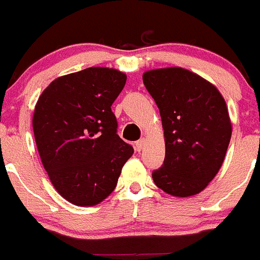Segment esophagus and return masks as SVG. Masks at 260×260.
Instances as JSON below:
<instances>
[{
	"label": "esophagus",
	"instance_id": "obj_1",
	"mask_svg": "<svg viewBox=\"0 0 260 260\" xmlns=\"http://www.w3.org/2000/svg\"><path fill=\"white\" fill-rule=\"evenodd\" d=\"M144 145H145V138H141V140H138V141L136 142V150H137V151L140 152L142 149H144Z\"/></svg>",
	"mask_w": 260,
	"mask_h": 260
}]
</instances>
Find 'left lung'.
Masks as SVG:
<instances>
[{
  "instance_id": "1",
  "label": "left lung",
  "mask_w": 260,
  "mask_h": 260,
  "mask_svg": "<svg viewBox=\"0 0 260 260\" xmlns=\"http://www.w3.org/2000/svg\"><path fill=\"white\" fill-rule=\"evenodd\" d=\"M144 84L159 108L166 140L163 166L152 172L164 192H201L220 169L232 135L227 105L207 79L183 68L145 72Z\"/></svg>"
}]
</instances>
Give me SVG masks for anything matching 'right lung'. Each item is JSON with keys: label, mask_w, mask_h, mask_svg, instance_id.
<instances>
[{"label": "right lung", "mask_w": 260, "mask_h": 260, "mask_svg": "<svg viewBox=\"0 0 260 260\" xmlns=\"http://www.w3.org/2000/svg\"><path fill=\"white\" fill-rule=\"evenodd\" d=\"M127 75L87 68L48 84L33 114L41 160L57 192L78 207H93L114 191L133 147L116 135L111 105Z\"/></svg>", "instance_id": "add662e5"}]
</instances>
